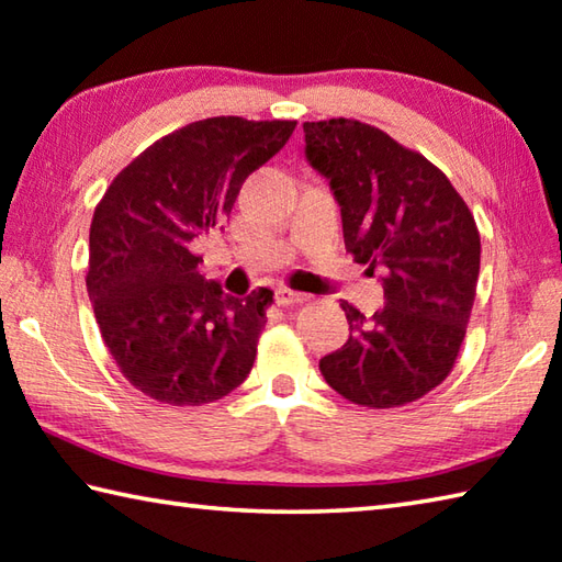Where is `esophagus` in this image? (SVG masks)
<instances>
[{
  "label": "esophagus",
  "instance_id": "esophagus-1",
  "mask_svg": "<svg viewBox=\"0 0 562 562\" xmlns=\"http://www.w3.org/2000/svg\"><path fill=\"white\" fill-rule=\"evenodd\" d=\"M304 300H307V294L294 292L290 288H278V290H274V302L282 304V307H290V304H300Z\"/></svg>",
  "mask_w": 562,
  "mask_h": 562
}]
</instances>
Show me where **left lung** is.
Here are the masks:
<instances>
[{"label": "left lung", "instance_id": "left-lung-1", "mask_svg": "<svg viewBox=\"0 0 562 562\" xmlns=\"http://www.w3.org/2000/svg\"><path fill=\"white\" fill-rule=\"evenodd\" d=\"M304 142L341 209L346 250L383 270L385 297L371 319L341 302L349 341L319 371L356 405L413 403L450 375L464 341L482 258L472 211L432 161L366 122H304Z\"/></svg>", "mask_w": 562, "mask_h": 562}]
</instances>
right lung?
I'll return each mask as SVG.
<instances>
[{"instance_id":"1","label":"right lung","mask_w":562,"mask_h":562,"mask_svg":"<svg viewBox=\"0 0 562 562\" xmlns=\"http://www.w3.org/2000/svg\"><path fill=\"white\" fill-rule=\"evenodd\" d=\"M294 120L209 117L157 139L112 179L90 223L88 297L120 373L167 405H203L248 379L272 292L231 297L191 243L231 216L243 181Z\"/></svg>"}]
</instances>
